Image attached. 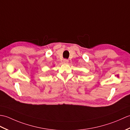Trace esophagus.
<instances>
[{"mask_svg": "<svg viewBox=\"0 0 130 130\" xmlns=\"http://www.w3.org/2000/svg\"><path fill=\"white\" fill-rule=\"evenodd\" d=\"M68 62H69V60L67 59H63V62H64V63H67Z\"/></svg>", "mask_w": 130, "mask_h": 130, "instance_id": "1", "label": "esophagus"}]
</instances>
